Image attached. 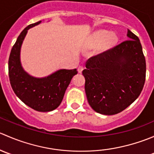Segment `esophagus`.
I'll list each match as a JSON object with an SVG mask.
<instances>
[{
	"instance_id": "obj_1",
	"label": "esophagus",
	"mask_w": 154,
	"mask_h": 154,
	"mask_svg": "<svg viewBox=\"0 0 154 154\" xmlns=\"http://www.w3.org/2000/svg\"><path fill=\"white\" fill-rule=\"evenodd\" d=\"M83 70V66H79L78 68H77V71H78V73H82Z\"/></svg>"
}]
</instances>
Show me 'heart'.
Here are the masks:
<instances>
[{"mask_svg": "<svg viewBox=\"0 0 154 154\" xmlns=\"http://www.w3.org/2000/svg\"><path fill=\"white\" fill-rule=\"evenodd\" d=\"M118 42V36L116 33H109L106 30H100L96 32L91 37V45L92 47L99 45L102 50L109 49L115 45Z\"/></svg>", "mask_w": 154, "mask_h": 154, "instance_id": "heart-1", "label": "heart"}]
</instances>
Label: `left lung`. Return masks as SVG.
Instances as JSON below:
<instances>
[{"instance_id":"8db88e82","label":"left lung","mask_w":154,"mask_h":154,"mask_svg":"<svg viewBox=\"0 0 154 154\" xmlns=\"http://www.w3.org/2000/svg\"><path fill=\"white\" fill-rule=\"evenodd\" d=\"M130 39L87 60L85 91L91 108L107 116L125 110L143 88L146 62L139 38L127 30Z\"/></svg>"}]
</instances>
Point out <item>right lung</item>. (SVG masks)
I'll use <instances>...</instances> for the list:
<instances>
[{"label": "right lung", "mask_w": 154, "mask_h": 154, "mask_svg": "<svg viewBox=\"0 0 154 154\" xmlns=\"http://www.w3.org/2000/svg\"><path fill=\"white\" fill-rule=\"evenodd\" d=\"M41 22L29 24L18 35L9 58V77L14 92L21 101L36 111L50 112L60 106L77 71L76 68L60 69L42 78L30 76L24 71L20 60L21 45L27 30Z\"/></svg>", "instance_id": "right-lung-1"}]
</instances>
